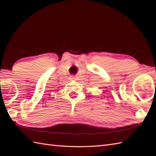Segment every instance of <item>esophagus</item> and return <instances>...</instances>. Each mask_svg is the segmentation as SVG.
I'll return each instance as SVG.
<instances>
[{"instance_id":"obj_1","label":"esophagus","mask_w":156,"mask_h":156,"mask_svg":"<svg viewBox=\"0 0 156 156\" xmlns=\"http://www.w3.org/2000/svg\"><path fill=\"white\" fill-rule=\"evenodd\" d=\"M71 80H76V79H75L74 77H72V78H71Z\"/></svg>"}]
</instances>
